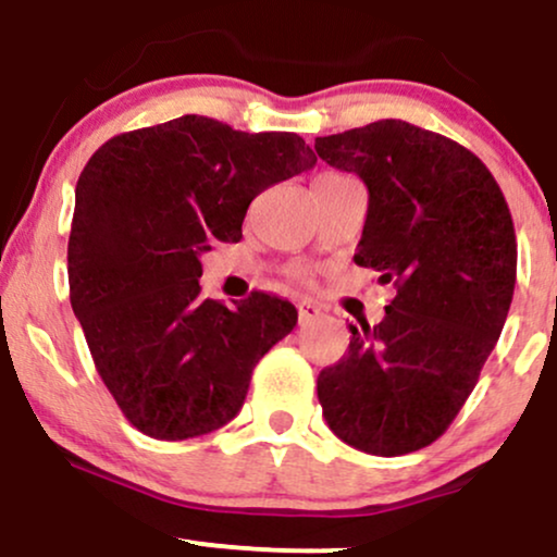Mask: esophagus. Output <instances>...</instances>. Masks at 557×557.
Here are the masks:
<instances>
[{
    "instance_id": "esophagus-1",
    "label": "esophagus",
    "mask_w": 557,
    "mask_h": 557,
    "mask_svg": "<svg viewBox=\"0 0 557 557\" xmlns=\"http://www.w3.org/2000/svg\"><path fill=\"white\" fill-rule=\"evenodd\" d=\"M299 323H312V320H318L323 315V310H320V305L310 302V299H305V302H299Z\"/></svg>"
}]
</instances>
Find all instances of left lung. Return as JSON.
<instances>
[{
	"label": "left lung",
	"instance_id": "obj_1",
	"mask_svg": "<svg viewBox=\"0 0 557 557\" xmlns=\"http://www.w3.org/2000/svg\"><path fill=\"white\" fill-rule=\"evenodd\" d=\"M318 156L370 193L355 263L394 281L383 323L349 325L318 375L329 428L351 448L401 456L437 441L474 391L516 286V234L472 150L401 120L318 137Z\"/></svg>",
	"mask_w": 557,
	"mask_h": 557
}]
</instances>
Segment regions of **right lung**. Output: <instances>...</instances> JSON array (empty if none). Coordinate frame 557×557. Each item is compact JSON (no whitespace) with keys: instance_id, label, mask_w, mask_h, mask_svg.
Listing matches in <instances>:
<instances>
[{"instance_id":"right-lung-1","label":"right lung","mask_w":557,"mask_h":557,"mask_svg":"<svg viewBox=\"0 0 557 557\" xmlns=\"http://www.w3.org/2000/svg\"><path fill=\"white\" fill-rule=\"evenodd\" d=\"M294 133H239L185 114L103 143L75 187L70 302L96 370L133 428L187 441L224 428L255 364L297 325L286 299L200 297V255L239 242L247 208L315 166Z\"/></svg>"}]
</instances>
